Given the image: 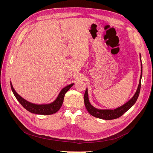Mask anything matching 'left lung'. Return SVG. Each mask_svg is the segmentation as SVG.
<instances>
[{"label":"left lung","instance_id":"left-lung-1","mask_svg":"<svg viewBox=\"0 0 153 153\" xmlns=\"http://www.w3.org/2000/svg\"><path fill=\"white\" fill-rule=\"evenodd\" d=\"M140 57L141 55H140ZM141 61V57H140ZM142 76V64L141 62V75L139 80V84H138L137 90L135 92V94L132 97V98L129 100L127 103L124 105L115 108L114 110H101V109H97L94 108L93 106H92L89 101V98H88V92L87 89H86L85 94H84V103L85 108L91 115L95 117L105 119V120H112L119 118L123 115L125 112L130 108L131 106L135 103L137 100L140 91V87H141V79Z\"/></svg>","mask_w":153,"mask_h":153}]
</instances>
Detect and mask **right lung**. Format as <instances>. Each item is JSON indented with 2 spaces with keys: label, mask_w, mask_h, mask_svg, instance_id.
<instances>
[{
  "label": "right lung",
  "mask_w": 153,
  "mask_h": 153,
  "mask_svg": "<svg viewBox=\"0 0 153 153\" xmlns=\"http://www.w3.org/2000/svg\"><path fill=\"white\" fill-rule=\"evenodd\" d=\"M10 84H11V90L13 92V94L16 97V100L19 101V103L24 106L27 110H28L29 112L33 114H39V115H51V114L56 113L61 107L65 94L74 84H71L63 88V89L61 91V92H60L57 98L53 101V102L49 104H46V105H37V104L30 103L29 101L25 100V99L22 98L19 94H18V93L15 91V90L14 89L11 82H10Z\"/></svg>",
  "instance_id": "obj_1"
}]
</instances>
